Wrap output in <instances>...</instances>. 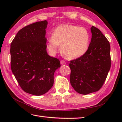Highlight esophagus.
Segmentation results:
<instances>
[{"instance_id": "34e87169", "label": "esophagus", "mask_w": 122, "mask_h": 122, "mask_svg": "<svg viewBox=\"0 0 122 122\" xmlns=\"http://www.w3.org/2000/svg\"><path fill=\"white\" fill-rule=\"evenodd\" d=\"M60 63L62 65H64V64H66V62L64 60H61L60 61Z\"/></svg>"}]
</instances>
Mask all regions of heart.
I'll return each instance as SVG.
<instances>
[{"mask_svg":"<svg viewBox=\"0 0 122 122\" xmlns=\"http://www.w3.org/2000/svg\"><path fill=\"white\" fill-rule=\"evenodd\" d=\"M90 35L87 30L83 27L63 24L57 27L48 41L46 48L52 55L59 50L66 58L74 59L82 56L89 48Z\"/></svg>","mask_w":122,"mask_h":122,"instance_id":"heart-1","label":"heart"}]
</instances>
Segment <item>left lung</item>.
<instances>
[{
	"instance_id": "1",
	"label": "left lung",
	"mask_w": 122,
	"mask_h": 122,
	"mask_svg": "<svg viewBox=\"0 0 122 122\" xmlns=\"http://www.w3.org/2000/svg\"><path fill=\"white\" fill-rule=\"evenodd\" d=\"M91 31L92 39L87 50L69 64L72 86L84 95L102 87L111 66L109 41L98 28L92 26Z\"/></svg>"
}]
</instances>
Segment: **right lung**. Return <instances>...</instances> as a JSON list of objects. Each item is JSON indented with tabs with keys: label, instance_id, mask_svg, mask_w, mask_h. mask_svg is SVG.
I'll list each match as a JSON object with an SVG mask.
<instances>
[{
	"label": "right lung",
	"instance_id": "obj_1",
	"mask_svg": "<svg viewBox=\"0 0 122 122\" xmlns=\"http://www.w3.org/2000/svg\"><path fill=\"white\" fill-rule=\"evenodd\" d=\"M46 20L20 29L10 45L11 69L20 86L34 95L45 94L52 87L53 75L60 62L46 52Z\"/></svg>",
	"mask_w": 122,
	"mask_h": 122
}]
</instances>
